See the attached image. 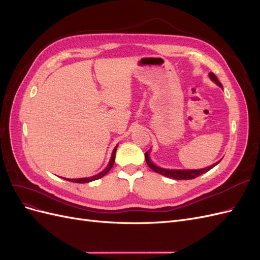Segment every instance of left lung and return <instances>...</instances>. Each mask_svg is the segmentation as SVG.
I'll use <instances>...</instances> for the list:
<instances>
[{"instance_id":"1","label":"left lung","mask_w":260,"mask_h":260,"mask_svg":"<svg viewBox=\"0 0 260 260\" xmlns=\"http://www.w3.org/2000/svg\"><path fill=\"white\" fill-rule=\"evenodd\" d=\"M209 77L210 79L212 81H215L219 86H221L222 88V84L219 82L218 78L216 77V75L214 73H209ZM145 160H146V164L147 166L151 168L152 170H154L155 172H157V174H160L165 177H168V178H171V179H176V180H191V179H195L198 178L199 176L205 174V172H207L208 170H210L212 167H215L218 162H216L215 165H211V166L207 167V168H204V169H198V170H169V169H162V168H159L157 167L156 165H154L151 159H149L148 157V152L145 153Z\"/></svg>"}]
</instances>
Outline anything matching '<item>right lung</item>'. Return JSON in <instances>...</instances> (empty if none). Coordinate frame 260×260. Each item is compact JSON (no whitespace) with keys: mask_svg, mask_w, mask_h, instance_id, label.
<instances>
[{"mask_svg":"<svg viewBox=\"0 0 260 260\" xmlns=\"http://www.w3.org/2000/svg\"><path fill=\"white\" fill-rule=\"evenodd\" d=\"M116 149H117V146L114 148L113 151V154H112V158H111V161H109L108 166L101 172V174L96 175V176H93L91 178H82V179H65V180H68L70 181V182H76V183H88V182H91V181H94V180H98L102 177H104L107 172L112 169V167L114 166V162H115V156H116Z\"/></svg>","mask_w":260,"mask_h":260,"instance_id":"right-lung-1","label":"right lung"}]
</instances>
